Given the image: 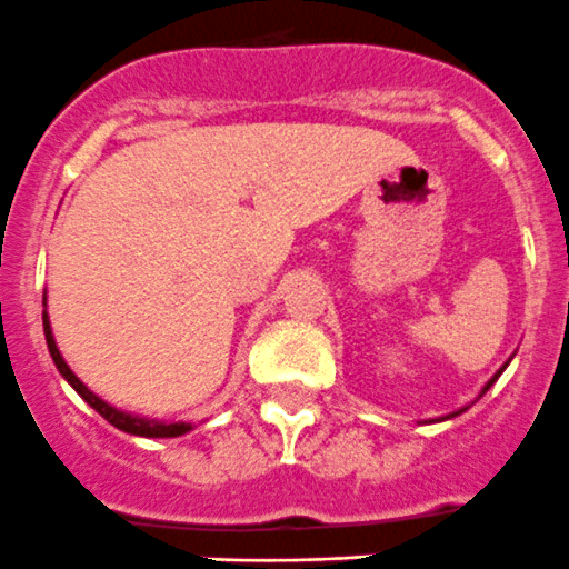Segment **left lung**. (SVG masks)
Returning a JSON list of instances; mask_svg holds the SVG:
<instances>
[{"instance_id":"obj_1","label":"left lung","mask_w":569,"mask_h":569,"mask_svg":"<svg viewBox=\"0 0 569 569\" xmlns=\"http://www.w3.org/2000/svg\"><path fill=\"white\" fill-rule=\"evenodd\" d=\"M495 379H498V376H495ZM495 379H492V381H489V385H487V387H483V392H487V390H489V387H492V385H495Z\"/></svg>"}]
</instances>
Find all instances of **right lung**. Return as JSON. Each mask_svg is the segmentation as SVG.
Listing matches in <instances>:
<instances>
[{
    "label": "right lung",
    "mask_w": 569,
    "mask_h": 569,
    "mask_svg": "<svg viewBox=\"0 0 569 569\" xmlns=\"http://www.w3.org/2000/svg\"><path fill=\"white\" fill-rule=\"evenodd\" d=\"M43 335H47V346H49V353H52L54 365H58V370L63 373V379L69 381L71 387H74L77 392H80L82 398H86L88 403L96 409V412L101 415V418L107 420V423H112L116 429L127 431V435H138V437H179L184 435V431H190V423H154V420H143V418H134V415H127V412H118V409H112L110 403H104L101 398H96L91 390H88L86 385H82L80 379H77L74 373H71V368L66 365V359L60 357L58 346H54V337H52V329H49V318L47 312H43Z\"/></svg>",
    "instance_id": "add662e5"
}]
</instances>
